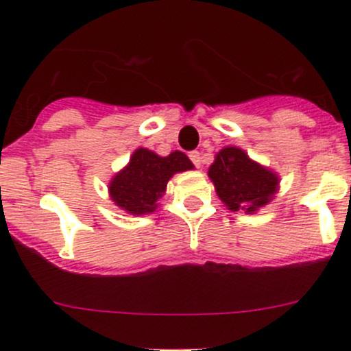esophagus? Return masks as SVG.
Returning <instances> with one entry per match:
<instances>
[{"label": "esophagus", "mask_w": 351, "mask_h": 351, "mask_svg": "<svg viewBox=\"0 0 351 351\" xmlns=\"http://www.w3.org/2000/svg\"><path fill=\"white\" fill-rule=\"evenodd\" d=\"M189 158H190V161H192L193 165L197 166V168H200V165H202V154L198 153V151H192V153L189 154Z\"/></svg>", "instance_id": "1"}]
</instances>
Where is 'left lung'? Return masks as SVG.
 Wrapping results in <instances>:
<instances>
[{
    "mask_svg": "<svg viewBox=\"0 0 351 351\" xmlns=\"http://www.w3.org/2000/svg\"><path fill=\"white\" fill-rule=\"evenodd\" d=\"M219 198L229 210L253 214L265 207L278 190V176L271 169L250 159L239 147H224L208 168Z\"/></svg>",
    "mask_w": 351,
    "mask_h": 351,
    "instance_id": "left-lung-1",
    "label": "left lung"
}]
</instances>
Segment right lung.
Wrapping results in <instances>:
<instances>
[{
  "label": "right lung",
  "mask_w": 351,
  "mask_h": 351,
  "mask_svg": "<svg viewBox=\"0 0 351 351\" xmlns=\"http://www.w3.org/2000/svg\"><path fill=\"white\" fill-rule=\"evenodd\" d=\"M186 169H193V165L182 151L162 158L154 151L139 147L130 156L129 165L110 182V198L117 207L132 215L151 214L158 208V198L165 195L168 180Z\"/></svg>",
  "instance_id": "right-lung-1"
}]
</instances>
